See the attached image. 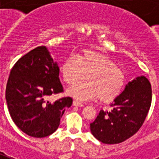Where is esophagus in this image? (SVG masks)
Returning a JSON list of instances; mask_svg holds the SVG:
<instances>
[{
	"instance_id": "1",
	"label": "esophagus",
	"mask_w": 159,
	"mask_h": 159,
	"mask_svg": "<svg viewBox=\"0 0 159 159\" xmlns=\"http://www.w3.org/2000/svg\"><path fill=\"white\" fill-rule=\"evenodd\" d=\"M73 105L75 107H84V104L81 103L80 102H79V101L75 100L73 102Z\"/></svg>"
}]
</instances>
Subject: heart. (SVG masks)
Returning a JSON list of instances; mask_svg holds the SVG:
<instances>
[{
	"label": "heart",
	"instance_id": "heart-1",
	"mask_svg": "<svg viewBox=\"0 0 159 159\" xmlns=\"http://www.w3.org/2000/svg\"><path fill=\"white\" fill-rule=\"evenodd\" d=\"M60 74L68 84H75L87 75V82L80 83L68 90V94L79 101L99 97L102 102H111L121 93L125 83L124 72L107 56L86 50L70 56L60 66Z\"/></svg>",
	"mask_w": 159,
	"mask_h": 159
}]
</instances>
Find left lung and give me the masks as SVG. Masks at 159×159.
Segmentation results:
<instances>
[{"instance_id":"obj_1","label":"left lung","mask_w":159,"mask_h":159,"mask_svg":"<svg viewBox=\"0 0 159 159\" xmlns=\"http://www.w3.org/2000/svg\"><path fill=\"white\" fill-rule=\"evenodd\" d=\"M152 102L151 84L145 76L129 81L125 90L111 103L110 112L101 110L90 125L91 132L105 144L125 141L141 128Z\"/></svg>"}]
</instances>
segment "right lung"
I'll return each instance as SVG.
<instances>
[{
  "label": "right lung",
  "mask_w": 159,
  "mask_h": 159,
  "mask_svg": "<svg viewBox=\"0 0 159 159\" xmlns=\"http://www.w3.org/2000/svg\"><path fill=\"white\" fill-rule=\"evenodd\" d=\"M59 68L46 46H39L22 57L11 70L6 101L12 121L32 137L42 138L57 129L71 97L54 102L47 98L62 91Z\"/></svg>",
  "instance_id": "add662e5"
}]
</instances>
